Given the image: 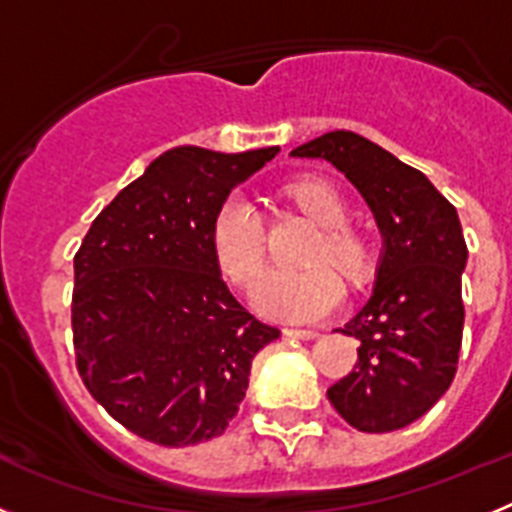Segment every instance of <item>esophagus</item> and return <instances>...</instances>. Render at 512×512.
Here are the masks:
<instances>
[{
  "instance_id": "34e87169",
  "label": "esophagus",
  "mask_w": 512,
  "mask_h": 512,
  "mask_svg": "<svg viewBox=\"0 0 512 512\" xmlns=\"http://www.w3.org/2000/svg\"><path fill=\"white\" fill-rule=\"evenodd\" d=\"M289 338H300V341H310V338H318L320 333L315 328H284Z\"/></svg>"
}]
</instances>
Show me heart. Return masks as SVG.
Masks as SVG:
<instances>
[{
  "mask_svg": "<svg viewBox=\"0 0 512 512\" xmlns=\"http://www.w3.org/2000/svg\"><path fill=\"white\" fill-rule=\"evenodd\" d=\"M295 205L318 223L320 238L307 251V269H271L253 289V302L261 312L282 320H315L341 302L338 269L346 279L366 277L372 269V243L359 230L348 228V205L343 194L325 179L305 176L287 187ZM210 246L225 277L248 287L261 271L266 253L264 223L248 197L233 192L215 210L210 225ZM325 263L329 265L324 266Z\"/></svg>",
  "mask_w": 512,
  "mask_h": 512,
  "instance_id": "obj_1",
  "label": "heart"
}]
</instances>
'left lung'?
Returning a JSON list of instances; mask_svg holds the SVG:
<instances>
[{"mask_svg": "<svg viewBox=\"0 0 512 512\" xmlns=\"http://www.w3.org/2000/svg\"><path fill=\"white\" fill-rule=\"evenodd\" d=\"M292 156L325 158L346 174L384 238L372 297L341 328L359 341V361L328 390L330 405L356 431L405 428L441 400L459 364L467 243L456 207L428 176L351 130Z\"/></svg>", "mask_w": 512, "mask_h": 512, "instance_id": "obj_1", "label": "left lung"}]
</instances>
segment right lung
I'll use <instances>...</instances> for the list:
<instances>
[{
    "label": "right lung",
    "mask_w": 512,
    "mask_h": 512,
    "mask_svg": "<svg viewBox=\"0 0 512 512\" xmlns=\"http://www.w3.org/2000/svg\"><path fill=\"white\" fill-rule=\"evenodd\" d=\"M277 151L171 148L94 217L76 251V369L135 436L158 446L223 436L253 356L279 338L230 295L210 246L220 202Z\"/></svg>",
    "instance_id": "right-lung-1"
}]
</instances>
